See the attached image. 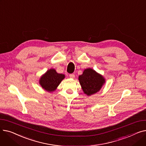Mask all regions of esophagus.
<instances>
[{
  "label": "esophagus",
  "instance_id": "esophagus-1",
  "mask_svg": "<svg viewBox=\"0 0 146 146\" xmlns=\"http://www.w3.org/2000/svg\"><path fill=\"white\" fill-rule=\"evenodd\" d=\"M69 77L72 79H74L75 78V75L74 74H70V75H69Z\"/></svg>",
  "mask_w": 146,
  "mask_h": 146
}]
</instances>
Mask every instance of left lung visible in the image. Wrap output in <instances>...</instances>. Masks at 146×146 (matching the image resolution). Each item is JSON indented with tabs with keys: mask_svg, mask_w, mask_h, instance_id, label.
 Listing matches in <instances>:
<instances>
[{
	"mask_svg": "<svg viewBox=\"0 0 146 146\" xmlns=\"http://www.w3.org/2000/svg\"><path fill=\"white\" fill-rule=\"evenodd\" d=\"M79 81L84 94L90 96L101 89L105 79L94 69L88 68L84 70L82 74L79 75Z\"/></svg>",
	"mask_w": 146,
	"mask_h": 146,
	"instance_id": "8db88e82",
	"label": "left lung"
}]
</instances>
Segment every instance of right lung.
I'll return each instance as SVG.
<instances>
[{
	"instance_id": "right-lung-1",
	"label": "right lung",
	"mask_w": 146,
	"mask_h": 146,
	"mask_svg": "<svg viewBox=\"0 0 146 146\" xmlns=\"http://www.w3.org/2000/svg\"><path fill=\"white\" fill-rule=\"evenodd\" d=\"M64 78V74L58 73L55 69L50 68L41 76L39 83L43 89L52 92Z\"/></svg>"
}]
</instances>
